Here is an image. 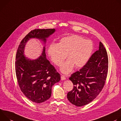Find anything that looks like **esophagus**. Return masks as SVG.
Instances as JSON below:
<instances>
[{
  "label": "esophagus",
  "instance_id": "esophagus-1",
  "mask_svg": "<svg viewBox=\"0 0 121 121\" xmlns=\"http://www.w3.org/2000/svg\"><path fill=\"white\" fill-rule=\"evenodd\" d=\"M61 80H65V79H66L65 76L64 75L61 74Z\"/></svg>",
  "mask_w": 121,
  "mask_h": 121
}]
</instances>
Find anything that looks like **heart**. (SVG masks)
<instances>
[{
    "instance_id": "b5f03b06",
    "label": "heart",
    "mask_w": 121,
    "mask_h": 121,
    "mask_svg": "<svg viewBox=\"0 0 121 121\" xmlns=\"http://www.w3.org/2000/svg\"><path fill=\"white\" fill-rule=\"evenodd\" d=\"M94 48L90 40L77 35H72L62 38L57 44L52 43L48 49L49 56L57 66H60L67 57L68 60L61 66L63 73L70 72L73 67L81 68L89 60Z\"/></svg>"
}]
</instances>
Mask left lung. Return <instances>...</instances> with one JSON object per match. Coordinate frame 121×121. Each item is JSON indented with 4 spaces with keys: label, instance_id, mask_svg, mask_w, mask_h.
Returning <instances> with one entry per match:
<instances>
[{
    "label": "left lung",
    "instance_id": "obj_1",
    "mask_svg": "<svg viewBox=\"0 0 121 121\" xmlns=\"http://www.w3.org/2000/svg\"><path fill=\"white\" fill-rule=\"evenodd\" d=\"M108 63L107 51L100 42L99 49L93 54L86 64L69 77L74 85L67 94L71 103L78 107L85 106L99 95L105 84Z\"/></svg>",
    "mask_w": 121,
    "mask_h": 121
}]
</instances>
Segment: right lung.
<instances>
[{"mask_svg": "<svg viewBox=\"0 0 121 121\" xmlns=\"http://www.w3.org/2000/svg\"><path fill=\"white\" fill-rule=\"evenodd\" d=\"M54 29L32 30L22 40L17 51L15 73L19 86L23 94L31 101L40 103L49 99L52 86L60 81V76L46 58L45 47L41 56L35 60L26 59L23 55L26 43L31 38L43 40L54 33Z\"/></svg>", "mask_w": 121, "mask_h": 121, "instance_id": "1", "label": "right lung"}]
</instances>
